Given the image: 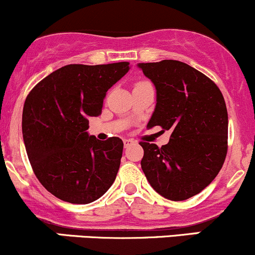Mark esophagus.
<instances>
[{"label": "esophagus", "instance_id": "esophagus-1", "mask_svg": "<svg viewBox=\"0 0 255 255\" xmlns=\"http://www.w3.org/2000/svg\"><path fill=\"white\" fill-rule=\"evenodd\" d=\"M124 144H125V147L127 148L128 146H130L131 144H133V140H130V139H124Z\"/></svg>", "mask_w": 255, "mask_h": 255}]
</instances>
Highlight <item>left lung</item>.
<instances>
[{
  "label": "left lung",
  "instance_id": "obj_1",
  "mask_svg": "<svg viewBox=\"0 0 255 255\" xmlns=\"http://www.w3.org/2000/svg\"><path fill=\"white\" fill-rule=\"evenodd\" d=\"M156 87L147 127L171 130L170 140L144 148L141 169L152 188L172 201L189 199L215 180L228 150V111L211 79L175 60L137 63Z\"/></svg>",
  "mask_w": 255,
  "mask_h": 255
}]
</instances>
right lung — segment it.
Here are the masks:
<instances>
[{"label":"right lung","instance_id":"add662e5","mask_svg":"<svg viewBox=\"0 0 255 255\" xmlns=\"http://www.w3.org/2000/svg\"><path fill=\"white\" fill-rule=\"evenodd\" d=\"M129 69L128 62L68 64L26 98L22 136L28 159L44 188L61 200L92 203L115 181L124 142L90 135L87 119L101 115L108 90Z\"/></svg>","mask_w":255,"mask_h":255}]
</instances>
